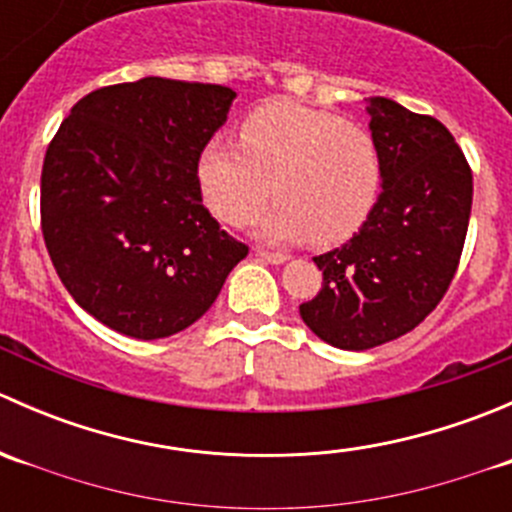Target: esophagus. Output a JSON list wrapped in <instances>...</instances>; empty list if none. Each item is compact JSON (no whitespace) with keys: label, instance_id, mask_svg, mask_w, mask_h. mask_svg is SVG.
I'll use <instances>...</instances> for the list:
<instances>
[{"label":"esophagus","instance_id":"esophagus-1","mask_svg":"<svg viewBox=\"0 0 512 512\" xmlns=\"http://www.w3.org/2000/svg\"><path fill=\"white\" fill-rule=\"evenodd\" d=\"M257 255L262 257V260L272 262V265H282V262L287 260L285 252H275V250H262V247H257Z\"/></svg>","mask_w":512,"mask_h":512}]
</instances>
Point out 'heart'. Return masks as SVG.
I'll return each mask as SVG.
<instances>
[{
	"label": "heart",
	"mask_w": 512,
	"mask_h": 512,
	"mask_svg": "<svg viewBox=\"0 0 512 512\" xmlns=\"http://www.w3.org/2000/svg\"><path fill=\"white\" fill-rule=\"evenodd\" d=\"M198 183L220 220L240 225L280 195L257 230L272 240L339 245L369 220L381 190L374 136L337 113L275 101L255 108L240 141L210 138L198 156Z\"/></svg>",
	"instance_id": "obj_1"
}]
</instances>
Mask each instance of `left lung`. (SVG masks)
<instances>
[{
  "label": "left lung",
  "mask_w": 512,
  "mask_h": 512,
  "mask_svg": "<svg viewBox=\"0 0 512 512\" xmlns=\"http://www.w3.org/2000/svg\"><path fill=\"white\" fill-rule=\"evenodd\" d=\"M381 158V195L349 242L314 257L317 297L304 324L339 349L399 339L438 307L456 277L473 203V173L438 118L366 98Z\"/></svg>",
  "instance_id": "left-lung-1"
}]
</instances>
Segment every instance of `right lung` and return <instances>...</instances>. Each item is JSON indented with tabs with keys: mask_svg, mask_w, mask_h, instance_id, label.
Wrapping results in <instances>:
<instances>
[{
	"mask_svg": "<svg viewBox=\"0 0 512 512\" xmlns=\"http://www.w3.org/2000/svg\"><path fill=\"white\" fill-rule=\"evenodd\" d=\"M235 91L148 76L74 103L41 168V235L71 297L106 327L163 339L198 322L245 242L203 205L198 156Z\"/></svg>",
	"mask_w": 512,
	"mask_h": 512,
	"instance_id": "right-lung-1",
	"label": "right lung"
}]
</instances>
